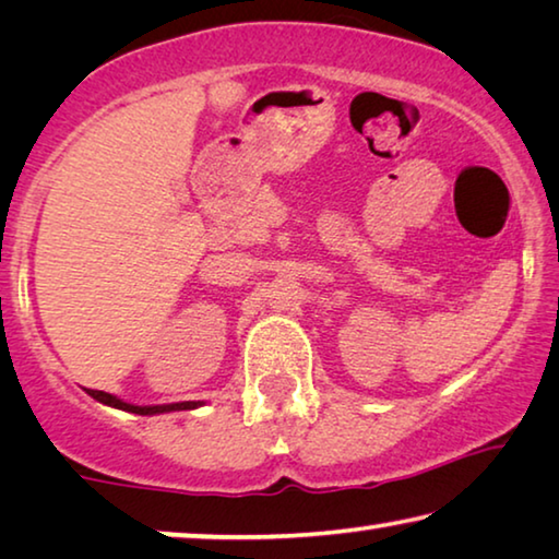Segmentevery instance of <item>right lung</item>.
I'll use <instances>...</instances> for the list:
<instances>
[{
  "label": "right lung",
  "instance_id": "obj_1",
  "mask_svg": "<svg viewBox=\"0 0 559 559\" xmlns=\"http://www.w3.org/2000/svg\"><path fill=\"white\" fill-rule=\"evenodd\" d=\"M88 394L93 400H98L100 404H108V406H116V409L122 412H130V414H140V416H153V414H165V412H182V409H197V406H202V402H177V404H157V406H138V404H128L118 400V396H112L108 392H98V390H88Z\"/></svg>",
  "mask_w": 559,
  "mask_h": 559
}]
</instances>
